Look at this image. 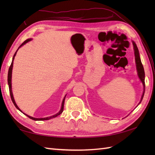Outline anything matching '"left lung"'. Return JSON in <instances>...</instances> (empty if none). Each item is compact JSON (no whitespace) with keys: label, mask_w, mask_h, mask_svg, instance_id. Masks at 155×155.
I'll list each match as a JSON object with an SVG mask.
<instances>
[{"label":"left lung","mask_w":155,"mask_h":155,"mask_svg":"<svg viewBox=\"0 0 155 155\" xmlns=\"http://www.w3.org/2000/svg\"><path fill=\"white\" fill-rule=\"evenodd\" d=\"M132 42H133V45L134 57H135V63H136V67H137V74H138V77H139V78L143 85V94H142V96H141L140 102L139 103V104H138V105H139V104H140L141 101H142V100H143L144 94V91H145V84H144V77H145V75H144V71L143 66L142 62H141V61H140L139 49H138L137 46L135 42H134V41H132Z\"/></svg>","instance_id":"obj_1"}]
</instances>
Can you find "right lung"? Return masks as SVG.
Returning a JSON list of instances; mask_svg holds the SVG:
<instances>
[{"label":"right lung","mask_w":155,"mask_h":155,"mask_svg":"<svg viewBox=\"0 0 155 155\" xmlns=\"http://www.w3.org/2000/svg\"><path fill=\"white\" fill-rule=\"evenodd\" d=\"M31 40H32V38H28V39H27V40H26V41H25L24 42H23V43L18 48V49H17V50H16V52L15 53L14 56H13V58H12V60L11 64V66H10L9 69H8V87H9L10 95H11V99H12V101L13 104H14V105L16 107V108H17V109L19 110L21 112H22V111L21 109H20L19 107L17 106V104H16V102H15V101L14 97H13V94H12V81H12V67H13V62H14L15 57V56H16V52H17V51H18V49H19L20 48H21V47H22L23 45H25L26 43H27L28 42L31 41ZM66 96H67V95H65L64 98H63V100H62V104H61V108L60 110H59L58 113H57V114H54V115H52V116L48 117H45V118H35V117H32L29 116V115H28V114H25V113H22L24 114H25L26 116H27L28 118H30L31 119L34 120H45L51 119V118H55V117H57V116H58V115H60V114L62 113V111H63L64 104V99H65Z\"/></svg>","instance_id":"obj_1"}]
</instances>
